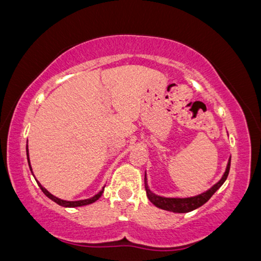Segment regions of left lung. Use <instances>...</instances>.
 <instances>
[{"mask_svg":"<svg viewBox=\"0 0 261 261\" xmlns=\"http://www.w3.org/2000/svg\"><path fill=\"white\" fill-rule=\"evenodd\" d=\"M230 166H231V159L228 161L226 171H225L224 176L221 177V179L212 186L211 189L207 190V191L204 193L198 194V196L194 197H189V198H166V197H161L157 196V194L152 193L147 188L146 184V174H145V190H146V196L149 197L151 203L157 206L159 208L166 210V211H172L177 213H185L193 211L198 207H200L201 205H204L206 201H207L210 198H211L218 189L220 188L221 185L224 184V181L226 180L228 176V172H230Z\"/></svg>","mask_w":261,"mask_h":261,"instance_id":"8db88e82","label":"left lung"}]
</instances>
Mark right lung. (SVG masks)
Segmentation results:
<instances>
[{
  "mask_svg": "<svg viewBox=\"0 0 261 261\" xmlns=\"http://www.w3.org/2000/svg\"><path fill=\"white\" fill-rule=\"evenodd\" d=\"M27 155H28V163H29V168H30V170H31L30 162H29V154H28V146H27ZM38 185H40L41 190H42V191H43V193L45 194L46 197L50 198V199L55 201V203H57L58 205H61V206H64V207H76V206H83V205H89V204H91V203H93V201H96L97 199H98V198H99L100 196H102V193H103V191H104V188H103L102 190H100V191H99L98 193L95 194V196L91 197V198H88V199L75 200V201H68V200H62V199H60V198H57V197H55V196H53L51 193L46 191V190L43 188V186H42V185L40 184V182H38Z\"/></svg>",
  "mask_w": 261,
  "mask_h": 261,
  "instance_id": "obj_1",
  "label": "right lung"
}]
</instances>
